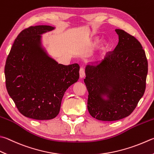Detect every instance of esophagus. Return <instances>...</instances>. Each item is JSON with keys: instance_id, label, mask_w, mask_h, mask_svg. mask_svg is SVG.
Wrapping results in <instances>:
<instances>
[{"instance_id": "1", "label": "esophagus", "mask_w": 154, "mask_h": 154, "mask_svg": "<svg viewBox=\"0 0 154 154\" xmlns=\"http://www.w3.org/2000/svg\"><path fill=\"white\" fill-rule=\"evenodd\" d=\"M80 78H84L85 76V69H84L83 68H80Z\"/></svg>"}]
</instances>
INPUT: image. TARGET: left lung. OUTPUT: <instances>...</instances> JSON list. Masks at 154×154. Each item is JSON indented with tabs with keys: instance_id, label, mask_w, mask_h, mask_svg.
Segmentation results:
<instances>
[{
	"instance_id": "obj_1",
	"label": "left lung",
	"mask_w": 154,
	"mask_h": 154,
	"mask_svg": "<svg viewBox=\"0 0 154 154\" xmlns=\"http://www.w3.org/2000/svg\"><path fill=\"white\" fill-rule=\"evenodd\" d=\"M115 31L119 42L115 50L106 53L96 67L87 66L84 80L88 91V112L104 121L119 120L131 114L145 92L148 70L140 42L124 30ZM101 94H108L109 100H103Z\"/></svg>"
}]
</instances>
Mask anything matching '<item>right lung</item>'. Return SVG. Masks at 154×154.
Masks as SVG:
<instances>
[{
    "label": "right lung",
    "mask_w": 154,
    "mask_h": 154,
    "mask_svg": "<svg viewBox=\"0 0 154 154\" xmlns=\"http://www.w3.org/2000/svg\"><path fill=\"white\" fill-rule=\"evenodd\" d=\"M52 29L48 25L23 29L14 40L5 63L8 94L23 115L36 120L56 117L66 91L79 78L78 63H57L40 47V34Z\"/></svg>",
    "instance_id": "obj_1"
}]
</instances>
